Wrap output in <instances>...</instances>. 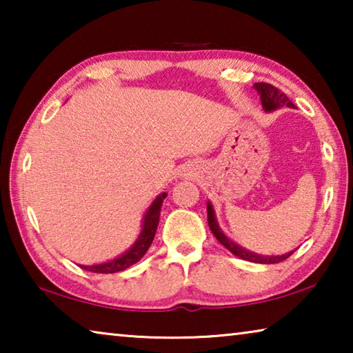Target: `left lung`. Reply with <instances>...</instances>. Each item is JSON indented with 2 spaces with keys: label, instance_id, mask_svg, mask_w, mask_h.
I'll list each match as a JSON object with an SVG mask.
<instances>
[{
  "label": "left lung",
  "instance_id": "1",
  "mask_svg": "<svg viewBox=\"0 0 353 353\" xmlns=\"http://www.w3.org/2000/svg\"><path fill=\"white\" fill-rule=\"evenodd\" d=\"M254 88L260 94V101H261L263 110L265 112L277 110L283 105L290 107V109L294 107V104H292L291 101L286 98V94L280 92L279 88L272 87L271 83L256 82V83H254ZM207 219H208V225H210V230L213 232V235L216 236V240L223 244L227 250H230L232 254L240 256V259H243V260H248L252 263H261V265H272V263H280V261L286 260L292 252H294V250H291V252H286L283 255H260V254L250 252V250H248L246 248L238 246L235 241H232L230 238L227 236L223 230H221L218 219H216V214H214V208H213L210 201L207 202Z\"/></svg>",
  "mask_w": 353,
  "mask_h": 353
}]
</instances>
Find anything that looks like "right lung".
<instances>
[{"label": "right lung", "instance_id": "1", "mask_svg": "<svg viewBox=\"0 0 353 353\" xmlns=\"http://www.w3.org/2000/svg\"><path fill=\"white\" fill-rule=\"evenodd\" d=\"M165 198H166V193L159 194L157 198L152 201V204L149 205L145 216H143L140 234L137 236L135 243L126 250V252L118 255L117 259L113 260L98 263V265H81L82 270L98 272V274H113V272L128 270V268L135 265L137 261H140L143 259V255L148 252V249L151 246V243L155 236V232H157L160 210H162V204Z\"/></svg>", "mask_w": 353, "mask_h": 353}]
</instances>
